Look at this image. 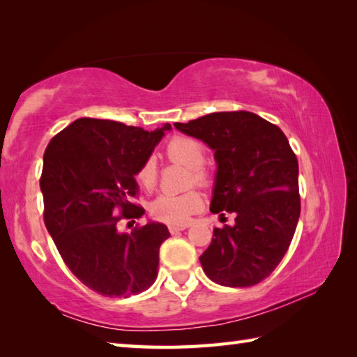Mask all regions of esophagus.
<instances>
[{
	"instance_id": "esophagus-1",
	"label": "esophagus",
	"mask_w": 357,
	"mask_h": 357,
	"mask_svg": "<svg viewBox=\"0 0 357 357\" xmlns=\"http://www.w3.org/2000/svg\"><path fill=\"white\" fill-rule=\"evenodd\" d=\"M188 227H190V224H173V225H169V231L172 233V234H174V233H178V231H183V230H185V229H188Z\"/></svg>"
}]
</instances>
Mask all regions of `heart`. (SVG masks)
<instances>
[{"label": "heart", "mask_w": 357, "mask_h": 357, "mask_svg": "<svg viewBox=\"0 0 357 357\" xmlns=\"http://www.w3.org/2000/svg\"><path fill=\"white\" fill-rule=\"evenodd\" d=\"M165 155L173 162L183 164L190 169L188 183L199 187H207L210 184V174L204 169L206 162V150L202 144L190 138V136H173L167 142ZM136 181L139 185L151 190L158 183V169L153 158H147L138 172H136ZM202 206V198L198 192H187L183 195H161L150 206V213L158 221L167 224H183L187 222L188 218L196 213Z\"/></svg>", "instance_id": "b5f03b06"}]
</instances>
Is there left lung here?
<instances>
[{"label": "left lung", "instance_id": "obj_1", "mask_svg": "<svg viewBox=\"0 0 357 357\" xmlns=\"http://www.w3.org/2000/svg\"><path fill=\"white\" fill-rule=\"evenodd\" d=\"M174 127L215 150L211 213H236L199 257L224 287H252L282 261L301 215L299 165L284 132L252 112H216ZM224 216V213H221Z\"/></svg>", "mask_w": 357, "mask_h": 357}]
</instances>
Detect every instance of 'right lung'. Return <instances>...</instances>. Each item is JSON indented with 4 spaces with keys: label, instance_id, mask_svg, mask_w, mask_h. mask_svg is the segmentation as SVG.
Masks as SVG:
<instances>
[{
    "label": "right lung",
    "instance_id": "1",
    "mask_svg": "<svg viewBox=\"0 0 357 357\" xmlns=\"http://www.w3.org/2000/svg\"><path fill=\"white\" fill-rule=\"evenodd\" d=\"M170 124L147 132L110 119L79 118L53 136L44 151L40 187L44 224L64 264L90 290L128 298L155 282L159 247L170 236L164 224L119 233L121 219L146 210L136 172ZM135 222V221H133Z\"/></svg>",
    "mask_w": 357,
    "mask_h": 357
}]
</instances>
